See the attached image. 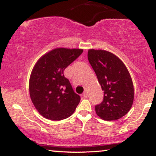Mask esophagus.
I'll use <instances>...</instances> for the list:
<instances>
[{
	"instance_id": "34e87169",
	"label": "esophagus",
	"mask_w": 156,
	"mask_h": 156,
	"mask_svg": "<svg viewBox=\"0 0 156 156\" xmlns=\"http://www.w3.org/2000/svg\"><path fill=\"white\" fill-rule=\"evenodd\" d=\"M87 95H88V94H87V91H84V92L83 93V97H84V98H87Z\"/></svg>"
}]
</instances>
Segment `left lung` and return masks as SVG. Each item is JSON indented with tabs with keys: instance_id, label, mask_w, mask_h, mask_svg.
Segmentation results:
<instances>
[{
	"instance_id": "8db88e82",
	"label": "left lung",
	"mask_w": 156,
	"mask_h": 156,
	"mask_svg": "<svg viewBox=\"0 0 156 156\" xmlns=\"http://www.w3.org/2000/svg\"><path fill=\"white\" fill-rule=\"evenodd\" d=\"M88 59L104 91L101 104L95 106L100 118L114 121L131 109L134 98L133 82L124 64L108 51L91 49Z\"/></svg>"
}]
</instances>
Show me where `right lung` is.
Wrapping results in <instances>:
<instances>
[{
	"label": "right lung",
	"instance_id": "add662e5",
	"mask_svg": "<svg viewBox=\"0 0 156 156\" xmlns=\"http://www.w3.org/2000/svg\"><path fill=\"white\" fill-rule=\"evenodd\" d=\"M81 49L56 48L35 64L29 81L30 96L38 112L53 121L67 119L80 101L64 71L82 55Z\"/></svg>",
	"mask_w": 156,
	"mask_h": 156
}]
</instances>
